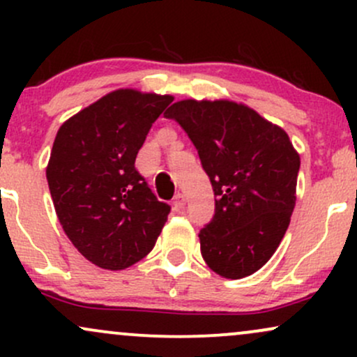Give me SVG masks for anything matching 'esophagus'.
I'll use <instances>...</instances> for the list:
<instances>
[{"label":"esophagus","instance_id":"1","mask_svg":"<svg viewBox=\"0 0 357 357\" xmlns=\"http://www.w3.org/2000/svg\"><path fill=\"white\" fill-rule=\"evenodd\" d=\"M184 204H186V198H184L183 192H178L173 199V208L176 211H181L184 208Z\"/></svg>","mask_w":357,"mask_h":357}]
</instances>
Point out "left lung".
I'll use <instances>...</instances> for the list:
<instances>
[{"mask_svg":"<svg viewBox=\"0 0 357 357\" xmlns=\"http://www.w3.org/2000/svg\"><path fill=\"white\" fill-rule=\"evenodd\" d=\"M198 151L215 192V215L199 231L213 272L243 278L275 253L296 206L301 158L284 129L230 100H181L165 112Z\"/></svg>","mask_w":357,"mask_h":357,"instance_id":"left-lung-1","label":"left lung"}]
</instances>
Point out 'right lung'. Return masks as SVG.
<instances>
[{
  "label": "right lung",
  "mask_w": 357,
  "mask_h": 357,
  "mask_svg": "<svg viewBox=\"0 0 357 357\" xmlns=\"http://www.w3.org/2000/svg\"><path fill=\"white\" fill-rule=\"evenodd\" d=\"M171 96L121 89L63 122L47 179L65 235L97 267L124 270L154 248L171 206L134 166Z\"/></svg>",
  "instance_id": "right-lung-1"
}]
</instances>
